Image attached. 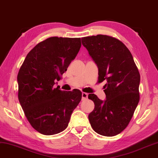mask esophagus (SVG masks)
<instances>
[{"label": "esophagus", "mask_w": 158, "mask_h": 158, "mask_svg": "<svg viewBox=\"0 0 158 158\" xmlns=\"http://www.w3.org/2000/svg\"><path fill=\"white\" fill-rule=\"evenodd\" d=\"M81 97H82V100L87 99V98H88V94L85 92H82Z\"/></svg>", "instance_id": "obj_1"}]
</instances>
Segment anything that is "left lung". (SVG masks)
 I'll return each mask as SVG.
<instances>
[{
    "label": "left lung",
    "mask_w": 158,
    "mask_h": 158,
    "mask_svg": "<svg viewBox=\"0 0 158 158\" xmlns=\"http://www.w3.org/2000/svg\"><path fill=\"white\" fill-rule=\"evenodd\" d=\"M81 42L97 65L98 82L106 81V100L89 94L94 103L89 122L100 135H116L128 126L139 102L140 73L131 52L118 39L97 35L82 37Z\"/></svg>",
    "instance_id": "left-lung-1"
}]
</instances>
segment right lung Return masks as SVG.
<instances>
[{"mask_svg":"<svg viewBox=\"0 0 158 158\" xmlns=\"http://www.w3.org/2000/svg\"><path fill=\"white\" fill-rule=\"evenodd\" d=\"M81 45V38L49 37L27 54L19 70V102L32 128L43 135L65 130L81 99L78 89L63 91L60 87H53L76 57Z\"/></svg>","mask_w":158,"mask_h":158,"instance_id":"1","label":"right lung"}]
</instances>
